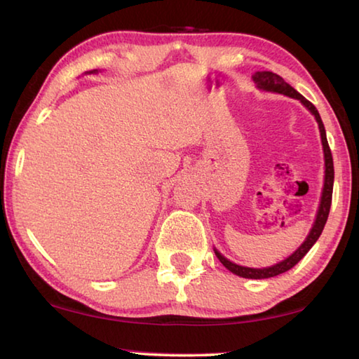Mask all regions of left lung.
I'll list each match as a JSON object with an SVG mask.
<instances>
[{
  "instance_id": "8db88e82",
  "label": "left lung",
  "mask_w": 359,
  "mask_h": 359,
  "mask_svg": "<svg viewBox=\"0 0 359 359\" xmlns=\"http://www.w3.org/2000/svg\"><path fill=\"white\" fill-rule=\"evenodd\" d=\"M252 81L256 83V88L259 90H265V93H273V94H283L287 95L290 99H295L302 102V105L308 109V111L316 117L318 123V132H320V140H322V147H323V160H325V177H323V188H322V196H320V204H318L316 219L312 223V227L308 236H306L304 242L299 245L295 251H293L289 257H285L281 262H278L271 266H262V269H254V266H243L236 262H232L227 257H224L217 248H213L215 254L219 259V262L223 264L227 270L232 271L233 275L248 278V279H265V278H273L281 275L290 270L292 266H295L299 260H302L308 251L311 250L314 243L320 237V233L325 227V223L328 219L330 207H331V198H333V184H334V166H333V155H331L328 141H327V132H325L322 117L318 114L317 108L312 105V103L304 99V97L298 93V90L293 89L289 83H285L281 76L273 74V72L264 70V72H256L252 75Z\"/></svg>"
}]
</instances>
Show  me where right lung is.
<instances>
[{
  "mask_svg": "<svg viewBox=\"0 0 359 359\" xmlns=\"http://www.w3.org/2000/svg\"><path fill=\"white\" fill-rule=\"evenodd\" d=\"M97 72H99V70H97V69H95V70H90V72H89V74H97Z\"/></svg>",
  "mask_w": 359,
  "mask_h": 359,
  "instance_id": "right-lung-1",
  "label": "right lung"
}]
</instances>
